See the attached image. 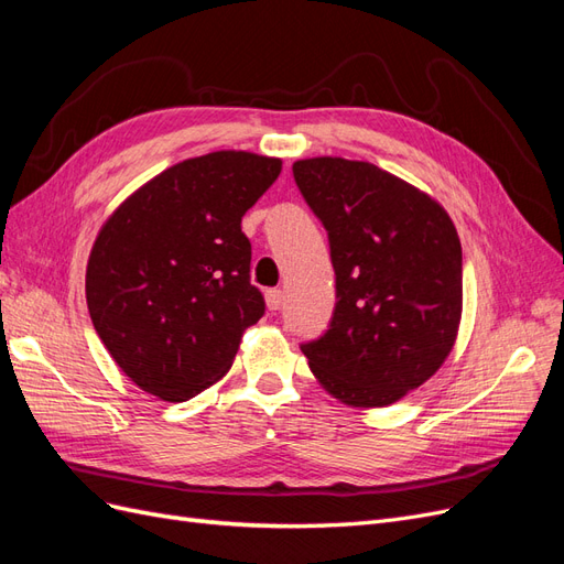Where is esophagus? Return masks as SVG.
Here are the masks:
<instances>
[{
  "label": "esophagus",
  "mask_w": 564,
  "mask_h": 564,
  "mask_svg": "<svg viewBox=\"0 0 564 564\" xmlns=\"http://www.w3.org/2000/svg\"><path fill=\"white\" fill-rule=\"evenodd\" d=\"M265 303L270 311H280L282 303H284V294L280 292V289H268L265 292Z\"/></svg>",
  "instance_id": "34e87169"
}]
</instances>
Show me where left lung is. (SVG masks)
<instances>
[{
	"label": "left lung",
	"mask_w": 564,
	"mask_h": 564,
	"mask_svg": "<svg viewBox=\"0 0 564 564\" xmlns=\"http://www.w3.org/2000/svg\"><path fill=\"white\" fill-rule=\"evenodd\" d=\"M329 235L336 308L301 350L322 388L350 406H388L429 381L454 348L464 259L449 214L377 164L294 162Z\"/></svg>",
	"instance_id": "left-lung-1"
}]
</instances>
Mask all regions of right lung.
Returning a JSON list of instances; mask_svg holds the SVG:
<instances>
[{
    "instance_id": "1",
    "label": "right lung",
    "mask_w": 564,
    "mask_h": 564,
    "mask_svg": "<svg viewBox=\"0 0 564 564\" xmlns=\"http://www.w3.org/2000/svg\"><path fill=\"white\" fill-rule=\"evenodd\" d=\"M280 172L278 158L209 152L141 185L100 228L89 315L117 367L150 395L185 402L224 379L245 329L263 317L242 216Z\"/></svg>"
}]
</instances>
